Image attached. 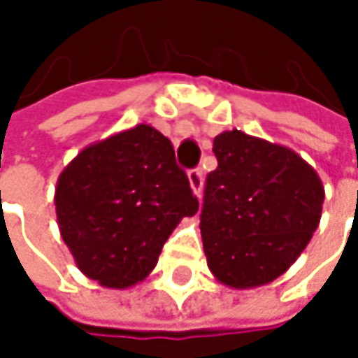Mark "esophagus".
I'll use <instances>...</instances> for the list:
<instances>
[{"instance_id": "esophagus-1", "label": "esophagus", "mask_w": 358, "mask_h": 358, "mask_svg": "<svg viewBox=\"0 0 358 358\" xmlns=\"http://www.w3.org/2000/svg\"><path fill=\"white\" fill-rule=\"evenodd\" d=\"M188 180H190V186L196 192V196H201V192H203V172H201V168L188 170Z\"/></svg>"}]
</instances>
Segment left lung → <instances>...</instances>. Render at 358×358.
<instances>
[{"label":"left lung","instance_id":"8db88e82","mask_svg":"<svg viewBox=\"0 0 358 358\" xmlns=\"http://www.w3.org/2000/svg\"><path fill=\"white\" fill-rule=\"evenodd\" d=\"M201 234L207 265L232 288L282 275L309 245L322 217L323 186L294 151L241 130L213 138Z\"/></svg>","mask_w":358,"mask_h":358}]
</instances>
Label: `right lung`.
Masks as SVG:
<instances>
[{
  "mask_svg": "<svg viewBox=\"0 0 358 358\" xmlns=\"http://www.w3.org/2000/svg\"><path fill=\"white\" fill-rule=\"evenodd\" d=\"M62 238L80 271L109 288L143 280L182 217L199 211L174 145L147 124L87 147L55 188Z\"/></svg>",
  "mask_w": 358,
  "mask_h": 358,
  "instance_id": "1",
  "label": "right lung"
}]
</instances>
